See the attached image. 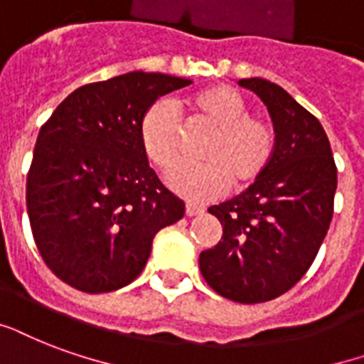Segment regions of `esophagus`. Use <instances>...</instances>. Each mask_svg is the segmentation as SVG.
Returning a JSON list of instances; mask_svg holds the SVG:
<instances>
[{
  "mask_svg": "<svg viewBox=\"0 0 364 364\" xmlns=\"http://www.w3.org/2000/svg\"><path fill=\"white\" fill-rule=\"evenodd\" d=\"M201 213H203V209L198 207V205L186 203V215H188V217H196V215H201Z\"/></svg>",
  "mask_w": 364,
  "mask_h": 364,
  "instance_id": "1",
  "label": "esophagus"
}]
</instances>
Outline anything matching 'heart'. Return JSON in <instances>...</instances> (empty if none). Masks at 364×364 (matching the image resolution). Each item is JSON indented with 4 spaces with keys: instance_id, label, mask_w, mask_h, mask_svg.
<instances>
[{
    "instance_id": "1",
    "label": "heart",
    "mask_w": 364,
    "mask_h": 364,
    "mask_svg": "<svg viewBox=\"0 0 364 364\" xmlns=\"http://www.w3.org/2000/svg\"><path fill=\"white\" fill-rule=\"evenodd\" d=\"M199 120L213 127L201 146V163H188L168 176L172 190L184 198L207 201L230 186L245 188L261 178L274 157L276 136L270 122L250 113L247 101L228 86L201 90L188 100ZM140 140L147 159L159 171H171L184 151L182 127L171 100L151 103L140 120Z\"/></svg>"
}]
</instances>
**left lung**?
<instances>
[{"label":"left lung","instance_id":"1","mask_svg":"<svg viewBox=\"0 0 364 364\" xmlns=\"http://www.w3.org/2000/svg\"><path fill=\"white\" fill-rule=\"evenodd\" d=\"M274 124L276 149L261 178L209 213L223 237L201 251L199 269L218 296L263 303L294 288L315 261L334 213L338 171L316 117L278 84L242 78Z\"/></svg>","mask_w":364,"mask_h":364}]
</instances>
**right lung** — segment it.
<instances>
[{
	"label": "right lung",
	"instance_id": "1",
	"mask_svg": "<svg viewBox=\"0 0 364 364\" xmlns=\"http://www.w3.org/2000/svg\"><path fill=\"white\" fill-rule=\"evenodd\" d=\"M188 84L141 70L86 84L40 128L26 209L40 255L65 284L86 294L127 286L155 234L184 217V201L147 163L140 120L157 97Z\"/></svg>",
	"mask_w": 364,
	"mask_h": 364
}]
</instances>
